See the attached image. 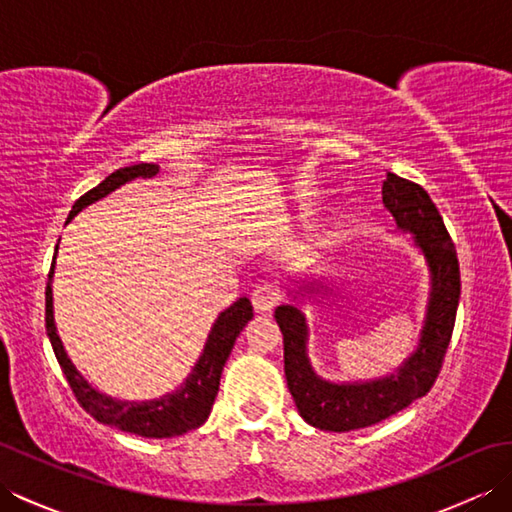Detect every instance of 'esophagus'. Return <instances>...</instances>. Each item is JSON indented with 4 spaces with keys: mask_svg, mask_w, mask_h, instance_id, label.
I'll list each match as a JSON object with an SVG mask.
<instances>
[{
    "mask_svg": "<svg viewBox=\"0 0 512 512\" xmlns=\"http://www.w3.org/2000/svg\"><path fill=\"white\" fill-rule=\"evenodd\" d=\"M281 299H284V295L275 284H264L253 290V306L257 312H273Z\"/></svg>",
    "mask_w": 512,
    "mask_h": 512,
    "instance_id": "1",
    "label": "esophagus"
}]
</instances>
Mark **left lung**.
<instances>
[{
	"mask_svg": "<svg viewBox=\"0 0 512 512\" xmlns=\"http://www.w3.org/2000/svg\"><path fill=\"white\" fill-rule=\"evenodd\" d=\"M383 204L400 231L411 233L431 273V292L418 350L396 374L367 383H330L308 358V323L297 306H279L275 319L284 334V372L301 418L321 431H354L385 420L422 398L436 383L451 343L460 303V264L436 204L420 184L387 171Z\"/></svg>",
	"mask_w": 512,
	"mask_h": 512,
	"instance_id": "8db88e82",
	"label": "left lung"
}]
</instances>
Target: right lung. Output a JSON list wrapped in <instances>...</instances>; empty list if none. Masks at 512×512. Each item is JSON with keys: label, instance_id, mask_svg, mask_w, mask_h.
<instances>
[{"label": "right lung", "instance_id": "right-lung-1", "mask_svg": "<svg viewBox=\"0 0 512 512\" xmlns=\"http://www.w3.org/2000/svg\"><path fill=\"white\" fill-rule=\"evenodd\" d=\"M158 173V165H149V162H140L125 169H118L110 173L99 187L90 189L79 200L74 202L72 211L68 215V222L85 206L105 198L107 193L121 187V184L134 180V178H151ZM65 222V224H68ZM57 248H54L52 266L48 273V286H46V332L52 343L54 356L61 365L63 376L68 378V385L72 394L79 400V405L90 413L94 420L103 424H110L127 433H136L143 438H176L191 429H198L200 424L206 422L211 413V407L220 389V376L226 365V358L231 354L233 345L237 341L239 332L246 328V323L253 319V306L246 297H239L231 308H226L220 317H217L213 330L209 334V341L204 345V352L200 361L195 363L193 372L184 380L180 389L173 394L162 396L158 400H145V402H123L101 394L96 391L88 380H85L72 361L63 350V343L54 328V314H52V275H54V259H57Z\"/></svg>", "mask_w": 512, "mask_h": 512}]
</instances>
